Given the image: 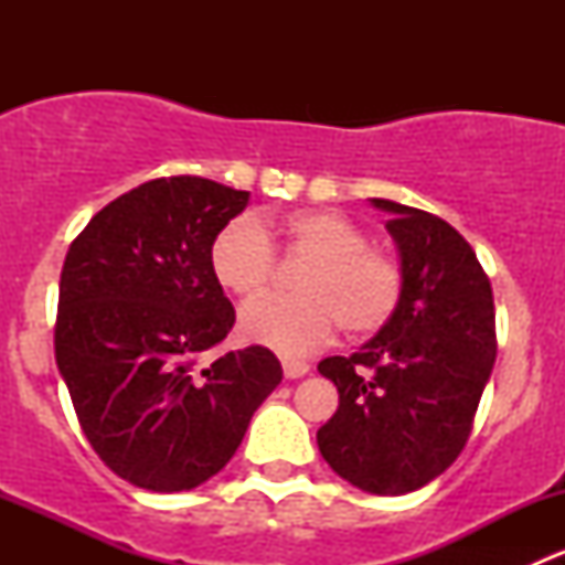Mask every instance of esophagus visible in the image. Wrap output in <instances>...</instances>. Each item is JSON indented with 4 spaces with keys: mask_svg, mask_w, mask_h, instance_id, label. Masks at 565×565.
I'll return each instance as SVG.
<instances>
[{
    "mask_svg": "<svg viewBox=\"0 0 565 565\" xmlns=\"http://www.w3.org/2000/svg\"><path fill=\"white\" fill-rule=\"evenodd\" d=\"M281 366H284V377H287V380L303 377V374H309V369H311L309 363L298 361V358H284Z\"/></svg>",
    "mask_w": 565,
    "mask_h": 565,
    "instance_id": "obj_1",
    "label": "esophagus"
}]
</instances>
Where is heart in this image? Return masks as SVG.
I'll return each mask as SVG.
<instances>
[{
  "mask_svg": "<svg viewBox=\"0 0 565 565\" xmlns=\"http://www.w3.org/2000/svg\"><path fill=\"white\" fill-rule=\"evenodd\" d=\"M289 248L311 256L295 298L254 300L241 311V333L281 352H309L335 333L372 335L396 315L402 267L388 250L369 246L355 221L333 210H300L276 224ZM273 246L248 218H235L213 237L210 270L241 298L265 292L273 278Z\"/></svg>",
  "mask_w": 565,
  "mask_h": 565,
  "instance_id": "heart-1",
  "label": "heart"
}]
</instances>
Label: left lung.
<instances>
[{"mask_svg":"<svg viewBox=\"0 0 565 565\" xmlns=\"http://www.w3.org/2000/svg\"><path fill=\"white\" fill-rule=\"evenodd\" d=\"M402 267L396 315L355 355L324 358L319 374L339 409L317 431L322 459L369 494H407L454 465L492 374L494 300L470 243L437 215L369 199Z\"/></svg>","mask_w":565,"mask_h":565,"instance_id":"obj_1","label":"left lung"}]
</instances>
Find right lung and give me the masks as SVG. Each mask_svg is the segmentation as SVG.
<instances>
[{"label": "right lung", "instance_id": "obj_1", "mask_svg": "<svg viewBox=\"0 0 565 565\" xmlns=\"http://www.w3.org/2000/svg\"><path fill=\"white\" fill-rule=\"evenodd\" d=\"M248 199L204 177L150 180L106 204L65 256L56 366L89 446L139 489L213 478L284 377L265 347L199 363L235 324L210 246Z\"/></svg>", "mask_w": 565, "mask_h": 565}]
</instances>
